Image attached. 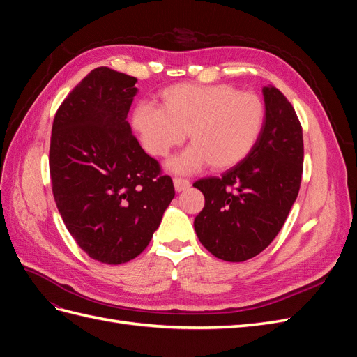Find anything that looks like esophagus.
I'll list each match as a JSON object with an SVG mask.
<instances>
[{"label": "esophagus", "mask_w": 357, "mask_h": 357, "mask_svg": "<svg viewBox=\"0 0 357 357\" xmlns=\"http://www.w3.org/2000/svg\"><path fill=\"white\" fill-rule=\"evenodd\" d=\"M172 183H174V188L177 192H183V190L190 188V181L185 180V178H180V177H176L174 180H172Z\"/></svg>", "instance_id": "obj_1"}]
</instances>
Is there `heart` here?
<instances>
[{
	"label": "heart",
	"instance_id": "heart-1",
	"mask_svg": "<svg viewBox=\"0 0 357 357\" xmlns=\"http://www.w3.org/2000/svg\"><path fill=\"white\" fill-rule=\"evenodd\" d=\"M160 107L142 102L132 123L149 155L167 156L186 139L192 144L168 160V168L189 174L211 165L228 169L252 152L265 121L262 100L229 84L171 86L160 93Z\"/></svg>",
	"mask_w": 357,
	"mask_h": 357
}]
</instances>
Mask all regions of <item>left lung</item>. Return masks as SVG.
Listing matches in <instances>:
<instances>
[{"mask_svg": "<svg viewBox=\"0 0 357 357\" xmlns=\"http://www.w3.org/2000/svg\"><path fill=\"white\" fill-rule=\"evenodd\" d=\"M265 121L252 152L222 177L193 183L205 197L193 226L222 261L244 262L271 244L296 201L304 142L294 107L274 86L262 89Z\"/></svg>", "mask_w": 357, "mask_h": 357, "instance_id": "left-lung-1", "label": "left lung"}]
</instances>
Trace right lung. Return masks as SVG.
I'll return each instance as SVG.
<instances>
[{
  "instance_id": "right-lung-1",
  "label": "right lung",
  "mask_w": 357,
  "mask_h": 357,
  "mask_svg": "<svg viewBox=\"0 0 357 357\" xmlns=\"http://www.w3.org/2000/svg\"><path fill=\"white\" fill-rule=\"evenodd\" d=\"M137 79L98 67L70 92L52 126L49 167L56 207L95 261L119 265L152 240L174 198L126 121Z\"/></svg>"
}]
</instances>
